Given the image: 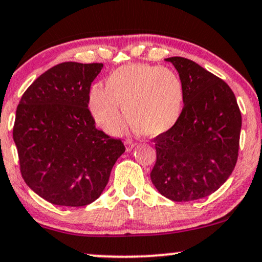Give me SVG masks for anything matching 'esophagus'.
Returning a JSON list of instances; mask_svg holds the SVG:
<instances>
[{"label":"esophagus","instance_id":"esophagus-1","mask_svg":"<svg viewBox=\"0 0 262 262\" xmlns=\"http://www.w3.org/2000/svg\"><path fill=\"white\" fill-rule=\"evenodd\" d=\"M135 142L132 141V140H130V138H127V140H126V146H127V150H131L132 148L135 147Z\"/></svg>","mask_w":262,"mask_h":262}]
</instances>
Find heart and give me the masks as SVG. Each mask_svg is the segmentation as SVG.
Instances as JSON below:
<instances>
[{"label":"heart","instance_id":"b5f03b06","mask_svg":"<svg viewBox=\"0 0 262 262\" xmlns=\"http://www.w3.org/2000/svg\"><path fill=\"white\" fill-rule=\"evenodd\" d=\"M185 90L176 73L166 68L131 64L119 68L105 80V89L93 87L89 108L96 124L116 135L126 118L138 134L157 137L180 120Z\"/></svg>","mask_w":262,"mask_h":262}]
</instances>
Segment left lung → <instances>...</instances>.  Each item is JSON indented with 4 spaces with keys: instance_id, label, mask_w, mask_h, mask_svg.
Listing matches in <instances>:
<instances>
[{
    "instance_id": "8db88e82",
    "label": "left lung",
    "mask_w": 262,
    "mask_h": 262,
    "mask_svg": "<svg viewBox=\"0 0 262 262\" xmlns=\"http://www.w3.org/2000/svg\"><path fill=\"white\" fill-rule=\"evenodd\" d=\"M185 90L180 120L154 138L157 161L150 179L173 202L202 199L217 190L233 171L239 150L242 114L231 87L199 64L167 58Z\"/></svg>"
}]
</instances>
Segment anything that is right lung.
Here are the masks:
<instances>
[{
  "label": "right lung",
  "instance_id": "right-lung-1",
  "mask_svg": "<svg viewBox=\"0 0 262 262\" xmlns=\"http://www.w3.org/2000/svg\"><path fill=\"white\" fill-rule=\"evenodd\" d=\"M102 63L66 62L40 75L21 96L13 140L25 183L47 202L85 206L102 194L121 140L96 128L89 98Z\"/></svg>",
  "mask_w": 262,
  "mask_h": 262
}]
</instances>
